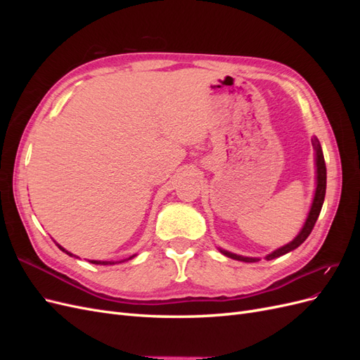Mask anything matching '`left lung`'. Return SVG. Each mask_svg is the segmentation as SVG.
I'll list each match as a JSON object with an SVG mask.
<instances>
[{
	"mask_svg": "<svg viewBox=\"0 0 360 360\" xmlns=\"http://www.w3.org/2000/svg\"><path fill=\"white\" fill-rule=\"evenodd\" d=\"M312 146H314V150H315V165H317V171H315V172H317V188H315L314 200H312L311 210L308 213L307 221H304L300 233L296 237H294L290 243L284 245L282 248H278L271 254L266 255V259L278 258L281 255L288 254L290 250H294L296 248H299L304 240H307L308 236L312 231L315 222H317V219H319V214L321 212V207H323V202H324V195H326V163H324V156H323V150H321V146H320V141L317 138L312 139ZM219 250H221L224 255L230 257L233 259L245 261V263H257V261L259 259V258H254V257L237 255V254H233V252H228V250H224V249H219Z\"/></svg>",
	"mask_w": 360,
	"mask_h": 360,
	"instance_id": "1",
	"label": "left lung"
}]
</instances>
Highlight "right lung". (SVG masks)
<instances>
[{
    "mask_svg": "<svg viewBox=\"0 0 360 360\" xmlns=\"http://www.w3.org/2000/svg\"><path fill=\"white\" fill-rule=\"evenodd\" d=\"M57 246H58V248H60V249L63 250V252H66V254H68V255H70V257H75L73 254H70V252H69V250H66V249H64L63 246H60L58 243H57ZM134 257H135V255H132V257H129L127 259H130V258H134ZM123 261H124V259H123ZM123 261H118V263H123ZM90 263H93V264H103V266H108V264H115V263H117V261H96V259H93V261H90Z\"/></svg>",
    "mask_w": 360,
    "mask_h": 360,
    "instance_id": "add662e5",
    "label": "right lung"
}]
</instances>
